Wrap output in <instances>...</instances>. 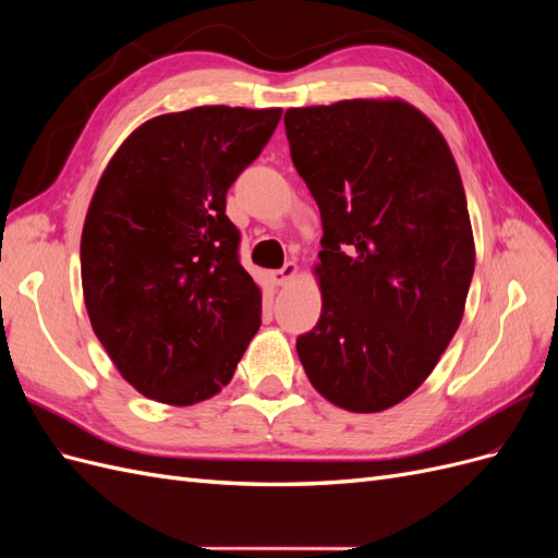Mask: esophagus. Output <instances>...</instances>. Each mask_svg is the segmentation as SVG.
I'll list each match as a JSON object with an SVG mask.
<instances>
[{"instance_id":"1","label":"esophagus","mask_w":558,"mask_h":558,"mask_svg":"<svg viewBox=\"0 0 558 558\" xmlns=\"http://www.w3.org/2000/svg\"><path fill=\"white\" fill-rule=\"evenodd\" d=\"M298 277V265L295 263H286L281 269H275L272 281L277 286H289Z\"/></svg>"}]
</instances>
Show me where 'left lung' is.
<instances>
[{"mask_svg": "<svg viewBox=\"0 0 558 558\" xmlns=\"http://www.w3.org/2000/svg\"><path fill=\"white\" fill-rule=\"evenodd\" d=\"M283 125L324 223V305L298 356L337 408L388 410L426 381L461 326L475 240L459 167L402 99L289 109Z\"/></svg>", "mask_w": 558, "mask_h": 558, "instance_id": "1", "label": "left lung"}]
</instances>
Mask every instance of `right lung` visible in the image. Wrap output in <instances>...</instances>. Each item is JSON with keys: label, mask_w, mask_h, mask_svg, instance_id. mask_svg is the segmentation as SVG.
I'll list each match as a JSON object with an SVG mask.
<instances>
[{"label": "right lung", "mask_w": 558, "mask_h": 558, "mask_svg": "<svg viewBox=\"0 0 558 558\" xmlns=\"http://www.w3.org/2000/svg\"><path fill=\"white\" fill-rule=\"evenodd\" d=\"M281 109L195 107L134 130L99 179L81 234L90 326L128 384L165 404L216 396L260 328L226 195Z\"/></svg>", "instance_id": "obj_1"}]
</instances>
